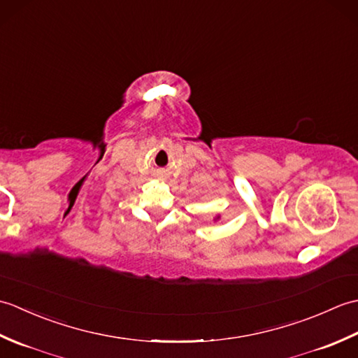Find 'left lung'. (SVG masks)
I'll return each mask as SVG.
<instances>
[{"mask_svg": "<svg viewBox=\"0 0 358 358\" xmlns=\"http://www.w3.org/2000/svg\"><path fill=\"white\" fill-rule=\"evenodd\" d=\"M215 220H220V215H217V218Z\"/></svg>", "mask_w": 358, "mask_h": 358, "instance_id": "8db88e82", "label": "left lung"}]
</instances>
